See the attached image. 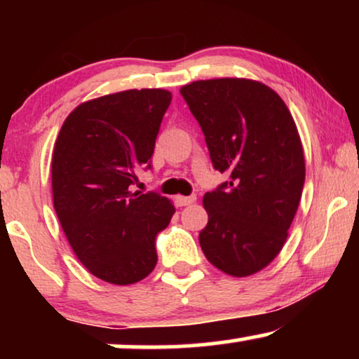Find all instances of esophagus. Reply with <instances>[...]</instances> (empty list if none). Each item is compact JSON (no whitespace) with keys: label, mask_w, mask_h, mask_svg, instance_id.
I'll list each match as a JSON object with an SVG mask.
<instances>
[{"label":"esophagus","mask_w":359,"mask_h":359,"mask_svg":"<svg viewBox=\"0 0 359 359\" xmlns=\"http://www.w3.org/2000/svg\"><path fill=\"white\" fill-rule=\"evenodd\" d=\"M194 201H196V196H176L175 198V203L178 208H184V205L193 204Z\"/></svg>","instance_id":"obj_1"}]
</instances>
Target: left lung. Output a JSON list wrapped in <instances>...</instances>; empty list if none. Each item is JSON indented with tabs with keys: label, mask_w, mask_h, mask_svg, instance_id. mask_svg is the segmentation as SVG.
I'll return each mask as SVG.
<instances>
[{
	"label": "left lung",
	"mask_w": 359,
	"mask_h": 359,
	"mask_svg": "<svg viewBox=\"0 0 359 359\" xmlns=\"http://www.w3.org/2000/svg\"><path fill=\"white\" fill-rule=\"evenodd\" d=\"M180 91L214 168L230 175L204 194L201 248L229 276H252L281 252L301 203L306 160L296 122L278 93L257 80H199Z\"/></svg>",
	"instance_id": "8db88e82"
}]
</instances>
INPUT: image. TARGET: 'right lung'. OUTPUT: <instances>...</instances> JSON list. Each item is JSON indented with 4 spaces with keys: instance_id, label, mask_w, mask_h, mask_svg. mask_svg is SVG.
Returning a JSON list of instances; mask_svg holds the SVG:
<instances>
[{
    "instance_id": "add662e5",
    "label": "right lung",
    "mask_w": 359,
    "mask_h": 359,
    "mask_svg": "<svg viewBox=\"0 0 359 359\" xmlns=\"http://www.w3.org/2000/svg\"><path fill=\"white\" fill-rule=\"evenodd\" d=\"M171 93L144 88L76 106L53 145V208L76 258L93 276L127 286L156 264L155 237L175 214L170 199L132 193L150 166Z\"/></svg>"
}]
</instances>
